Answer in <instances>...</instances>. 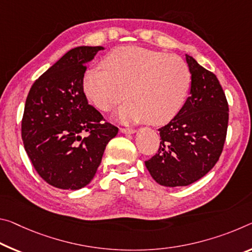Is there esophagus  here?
<instances>
[{
  "label": "esophagus",
  "instance_id": "obj_1",
  "mask_svg": "<svg viewBox=\"0 0 252 252\" xmlns=\"http://www.w3.org/2000/svg\"><path fill=\"white\" fill-rule=\"evenodd\" d=\"M120 131H121L122 133H127V134H132V133L137 132V130L131 129V127H121V129H120Z\"/></svg>",
  "mask_w": 252,
  "mask_h": 252
}]
</instances>
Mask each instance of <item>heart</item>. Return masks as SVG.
Listing matches in <instances>:
<instances>
[{"label":"heart","instance_id":"obj_1","mask_svg":"<svg viewBox=\"0 0 252 252\" xmlns=\"http://www.w3.org/2000/svg\"><path fill=\"white\" fill-rule=\"evenodd\" d=\"M106 69H90L84 93L97 109L119 111L123 122L163 126L181 112L191 86L189 67L181 57L138 46L120 47L104 59Z\"/></svg>","mask_w":252,"mask_h":252}]
</instances>
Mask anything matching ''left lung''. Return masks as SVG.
I'll return each mask as SVG.
<instances>
[{"instance_id": "obj_1", "label": "left lung", "mask_w": 252, "mask_h": 252, "mask_svg": "<svg viewBox=\"0 0 252 252\" xmlns=\"http://www.w3.org/2000/svg\"><path fill=\"white\" fill-rule=\"evenodd\" d=\"M191 86L181 112L159 129L160 147L146 167L162 186H187L209 173L224 146L229 105L213 73L189 55Z\"/></svg>"}]
</instances>
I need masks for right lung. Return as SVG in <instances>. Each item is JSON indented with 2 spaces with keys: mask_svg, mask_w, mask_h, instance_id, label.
<instances>
[{
  "mask_svg": "<svg viewBox=\"0 0 252 252\" xmlns=\"http://www.w3.org/2000/svg\"><path fill=\"white\" fill-rule=\"evenodd\" d=\"M101 46L76 47L31 86L21 134L39 176L61 189H79L94 178L105 147L119 129L89 104L83 89L86 63Z\"/></svg>",
  "mask_w": 252,
  "mask_h": 252,
  "instance_id": "1",
  "label": "right lung"
}]
</instances>
